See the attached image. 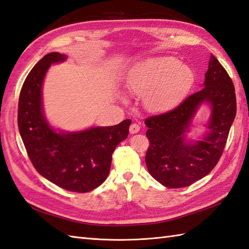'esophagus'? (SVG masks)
<instances>
[{"label": "esophagus", "instance_id": "34e87169", "mask_svg": "<svg viewBox=\"0 0 249 249\" xmlns=\"http://www.w3.org/2000/svg\"><path fill=\"white\" fill-rule=\"evenodd\" d=\"M139 130H140V126H139L138 124L134 123V124H131V125H130V127H129L130 134H137V133H138Z\"/></svg>", "mask_w": 249, "mask_h": 249}]
</instances>
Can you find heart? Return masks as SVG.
I'll return each instance as SVG.
<instances>
[{
  "instance_id": "heart-1",
  "label": "heart",
  "mask_w": 249,
  "mask_h": 249,
  "mask_svg": "<svg viewBox=\"0 0 249 249\" xmlns=\"http://www.w3.org/2000/svg\"><path fill=\"white\" fill-rule=\"evenodd\" d=\"M195 81V72L176 57H153L136 65L127 84L131 92L143 98L145 108L163 112L186 96Z\"/></svg>"
}]
</instances>
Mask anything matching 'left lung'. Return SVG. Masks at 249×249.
I'll return each mask as SVG.
<instances>
[{"mask_svg": "<svg viewBox=\"0 0 249 249\" xmlns=\"http://www.w3.org/2000/svg\"><path fill=\"white\" fill-rule=\"evenodd\" d=\"M204 77L200 91L173 110L144 121L150 140L145 155L147 170L166 187H186L208 176L224 152L236 113L234 86L213 54ZM204 103L211 108L207 131L197 141L188 140L187 133Z\"/></svg>", "mask_w": 249, "mask_h": 249, "instance_id": "1", "label": "left lung"}]
</instances>
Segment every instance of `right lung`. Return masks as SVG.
I'll list each match as a JSON object with an SVG mask.
<instances>
[{
	"label": "right lung",
	"mask_w": 249,
	"mask_h": 249,
	"mask_svg": "<svg viewBox=\"0 0 249 249\" xmlns=\"http://www.w3.org/2000/svg\"><path fill=\"white\" fill-rule=\"evenodd\" d=\"M66 59L65 54L51 52L32 68L20 92L18 127L30 160L40 176L70 192L88 193L107 178L112 153L127 138L131 121L79 131L52 127L44 111L43 83L50 65Z\"/></svg>",
	"instance_id": "1"
}]
</instances>
